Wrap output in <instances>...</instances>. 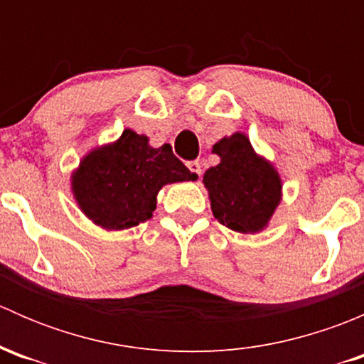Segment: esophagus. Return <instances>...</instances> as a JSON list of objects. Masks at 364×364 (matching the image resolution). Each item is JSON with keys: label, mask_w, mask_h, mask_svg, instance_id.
Segmentation results:
<instances>
[{"label": "esophagus", "mask_w": 364, "mask_h": 364, "mask_svg": "<svg viewBox=\"0 0 364 364\" xmlns=\"http://www.w3.org/2000/svg\"><path fill=\"white\" fill-rule=\"evenodd\" d=\"M186 165H188L190 172H193V174L199 176V178H200V174H203V168H200V161L199 160H192V161H188Z\"/></svg>", "instance_id": "1"}]
</instances>
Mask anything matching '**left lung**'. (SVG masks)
I'll use <instances>...</instances> for the list:
<instances>
[{
  "label": "left lung",
  "mask_w": 364,
  "mask_h": 364,
  "mask_svg": "<svg viewBox=\"0 0 364 364\" xmlns=\"http://www.w3.org/2000/svg\"><path fill=\"white\" fill-rule=\"evenodd\" d=\"M220 164L204 174L215 218L236 232L262 230L280 204L282 181L273 165L255 155L245 134L213 146Z\"/></svg>",
  "instance_id": "obj_1"
}]
</instances>
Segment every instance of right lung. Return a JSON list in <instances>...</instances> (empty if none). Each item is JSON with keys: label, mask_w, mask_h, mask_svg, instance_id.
I'll return each mask as SVG.
<instances>
[{"label": "right lung", "mask_w": 364, "mask_h": 364, "mask_svg": "<svg viewBox=\"0 0 364 364\" xmlns=\"http://www.w3.org/2000/svg\"><path fill=\"white\" fill-rule=\"evenodd\" d=\"M196 178L171 146L151 148L146 135L124 130L114 144L84 156L72 176V192L87 218L121 230L151 218L161 186Z\"/></svg>", "instance_id": "right-lung-1"}]
</instances>
